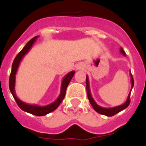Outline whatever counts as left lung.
I'll list each match as a JSON object with an SVG mask.
<instances>
[{"mask_svg": "<svg viewBox=\"0 0 146 146\" xmlns=\"http://www.w3.org/2000/svg\"><path fill=\"white\" fill-rule=\"evenodd\" d=\"M120 52L123 55L125 56V52L123 50V48H120ZM130 76H131V89L133 88L134 87V79H133V76H132L131 73H130ZM86 88H87V94H88V98L89 99V102L90 103L92 104L93 109L97 112V113H100V114H102V115H105V116H114L116 113H119L120 111L125 110L126 108L130 104V95H131V92L129 93L128 96H127V98L126 102L123 103V104L120 105V106H116V107L113 108H104L100 106H98L96 102H95V100L93 99L92 96V94H91V91H90V86H89V80L88 76H86Z\"/></svg>", "mask_w": 146, "mask_h": 146, "instance_id": "obj_1", "label": "left lung"}]
</instances>
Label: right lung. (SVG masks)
I'll return each instance as SVG.
<instances>
[{
    "label": "right lung",
    "mask_w": 146,
    "mask_h": 146,
    "mask_svg": "<svg viewBox=\"0 0 146 146\" xmlns=\"http://www.w3.org/2000/svg\"><path fill=\"white\" fill-rule=\"evenodd\" d=\"M37 36L31 39L30 41L27 43V44L25 45L22 51L16 55V57L15 58L13 63H12V66H11V72L10 74V78H9V89L11 91V93L13 95L15 100L16 102V103L19 106V107L20 108L21 110H23L25 112L31 113L35 116H44L46 114L49 113L53 112L58 108V106L60 105L62 101L63 100L66 95V88L69 84H70V80L73 78V75L75 73V71H71L69 73H67L66 76H64L63 80L62 81V84H61V91L60 95L58 97V98L52 103L44 106H36V105H30L27 104L24 102L21 101L19 98H18L16 95H15V75L17 73L18 68L20 64L21 61L23 59V58L25 56V54L28 53V51H30L32 46L34 44V42L36 41Z\"/></svg>",
    "instance_id": "right-lung-1"
}]
</instances>
